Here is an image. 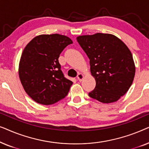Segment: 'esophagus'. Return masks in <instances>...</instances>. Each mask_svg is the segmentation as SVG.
<instances>
[{"mask_svg":"<svg viewBox=\"0 0 149 149\" xmlns=\"http://www.w3.org/2000/svg\"><path fill=\"white\" fill-rule=\"evenodd\" d=\"M77 77L79 81H81L83 79V78H84V74H82V73H79V74H77Z\"/></svg>","mask_w":149,"mask_h":149,"instance_id":"obj_1","label":"esophagus"}]
</instances>
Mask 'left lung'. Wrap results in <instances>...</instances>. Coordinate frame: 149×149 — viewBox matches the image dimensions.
Here are the masks:
<instances>
[{
  "mask_svg": "<svg viewBox=\"0 0 149 149\" xmlns=\"http://www.w3.org/2000/svg\"><path fill=\"white\" fill-rule=\"evenodd\" d=\"M77 40L88 56L91 75L96 82L89 95L102 103L117 101L130 89L135 76L129 48L111 34L79 36Z\"/></svg>",
  "mask_w": 149,
  "mask_h": 149,
  "instance_id": "8db88e82",
  "label": "left lung"
}]
</instances>
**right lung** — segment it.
Listing matches in <instances>:
<instances>
[{
	"label": "right lung",
	"instance_id": "right-lung-1",
	"mask_svg": "<svg viewBox=\"0 0 149 149\" xmlns=\"http://www.w3.org/2000/svg\"><path fill=\"white\" fill-rule=\"evenodd\" d=\"M72 43L66 36L41 34L24 48L19 77L24 90L36 102L53 104L68 94L72 82L64 77L58 58L64 49Z\"/></svg>",
	"mask_w": 149,
	"mask_h": 149
}]
</instances>
